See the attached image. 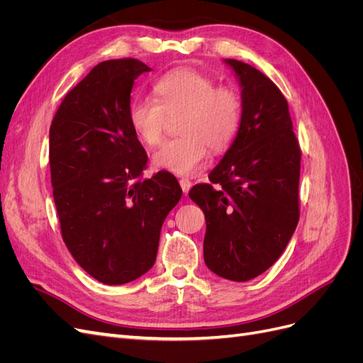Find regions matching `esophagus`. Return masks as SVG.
<instances>
[{
  "label": "esophagus",
  "instance_id": "34e87169",
  "mask_svg": "<svg viewBox=\"0 0 363 363\" xmlns=\"http://www.w3.org/2000/svg\"><path fill=\"white\" fill-rule=\"evenodd\" d=\"M180 186H182V189H183V194L186 195V194L189 192V189L192 188V182L189 179H182L180 180Z\"/></svg>",
  "mask_w": 363,
  "mask_h": 363
}]
</instances>
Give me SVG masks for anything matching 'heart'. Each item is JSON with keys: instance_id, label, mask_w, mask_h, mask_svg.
Returning a JSON list of instances; mask_svg holds the SVG:
<instances>
[{"instance_id": "b5f03b06", "label": "heart", "mask_w": 363, "mask_h": 363, "mask_svg": "<svg viewBox=\"0 0 363 363\" xmlns=\"http://www.w3.org/2000/svg\"><path fill=\"white\" fill-rule=\"evenodd\" d=\"M155 100L136 98L128 106V125L147 147L157 145L168 118L179 119L177 139L164 142L152 156L155 167L177 175L199 169L212 151L225 150L235 139L242 116L239 95L228 86H218L195 69H174L156 82Z\"/></svg>"}]
</instances>
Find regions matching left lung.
<instances>
[{
    "label": "left lung",
    "instance_id": "1",
    "mask_svg": "<svg viewBox=\"0 0 363 363\" xmlns=\"http://www.w3.org/2000/svg\"><path fill=\"white\" fill-rule=\"evenodd\" d=\"M224 62L242 89L240 125L211 183L194 186L189 196L206 216L207 268L248 281L276 263L298 224L301 151L279 87L244 62Z\"/></svg>",
    "mask_w": 363,
    "mask_h": 363
}]
</instances>
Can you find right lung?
Wrapping results in <instances>:
<instances>
[{"instance_id": "obj_1", "label": "right lung", "mask_w": 363, "mask_h": 363, "mask_svg": "<svg viewBox=\"0 0 363 363\" xmlns=\"http://www.w3.org/2000/svg\"><path fill=\"white\" fill-rule=\"evenodd\" d=\"M136 59L98 63L63 98L50 127L52 196L75 262L104 284H124L155 265L164 218L182 199L169 172L142 177L147 152L128 125Z\"/></svg>"}]
</instances>
